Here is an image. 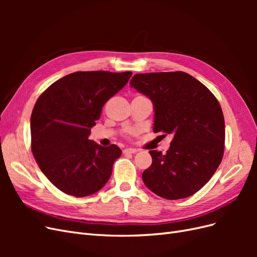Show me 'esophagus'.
Listing matches in <instances>:
<instances>
[{"mask_svg":"<svg viewBox=\"0 0 257 257\" xmlns=\"http://www.w3.org/2000/svg\"><path fill=\"white\" fill-rule=\"evenodd\" d=\"M137 151H138V150H137V149H134V148H126V149L123 150V153H124V154H127V153H130V154H135Z\"/></svg>","mask_w":257,"mask_h":257,"instance_id":"esophagus-1","label":"esophagus"}]
</instances>
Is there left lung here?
I'll return each instance as SVG.
<instances>
[{
    "mask_svg": "<svg viewBox=\"0 0 257 257\" xmlns=\"http://www.w3.org/2000/svg\"><path fill=\"white\" fill-rule=\"evenodd\" d=\"M130 85L151 99L154 133L173 136L165 154L149 151L152 165L143 173L144 183L166 199L193 195L211 179L223 158L225 124L219 102L184 72L136 74Z\"/></svg>",
    "mask_w": 257,
    "mask_h": 257,
    "instance_id": "1",
    "label": "left lung"
}]
</instances>
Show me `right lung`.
<instances>
[{
  "label": "right lung",
  "instance_id": "1",
  "mask_svg": "<svg viewBox=\"0 0 257 257\" xmlns=\"http://www.w3.org/2000/svg\"><path fill=\"white\" fill-rule=\"evenodd\" d=\"M131 76L132 72H76L38 97L31 115V147L43 174L60 191L84 197L109 180L121 149L100 146L89 136L104 104Z\"/></svg>",
  "mask_w": 257,
  "mask_h": 257
}]
</instances>
